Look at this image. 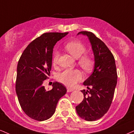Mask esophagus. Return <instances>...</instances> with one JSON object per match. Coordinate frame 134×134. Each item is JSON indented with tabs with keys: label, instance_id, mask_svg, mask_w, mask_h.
<instances>
[{
	"label": "esophagus",
	"instance_id": "1",
	"mask_svg": "<svg viewBox=\"0 0 134 134\" xmlns=\"http://www.w3.org/2000/svg\"><path fill=\"white\" fill-rule=\"evenodd\" d=\"M67 92H70L74 91L73 88H69V87H67Z\"/></svg>",
	"mask_w": 134,
	"mask_h": 134
}]
</instances>
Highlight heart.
<instances>
[{"label":"heart","mask_w":134,"mask_h":134,"mask_svg":"<svg viewBox=\"0 0 134 134\" xmlns=\"http://www.w3.org/2000/svg\"><path fill=\"white\" fill-rule=\"evenodd\" d=\"M65 49L74 57L77 59V64L83 70L89 72L92 69L93 60L91 55L85 54L86 47L82 43L77 41L69 42L65 44ZM59 57V52L55 51L52 57V64L54 66L58 64ZM82 79V74L77 69H67L64 70L58 75V80L61 83L70 87L74 86L78 82L80 81Z\"/></svg>","instance_id":"b5f03b06"}]
</instances>
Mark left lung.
I'll return each instance as SVG.
<instances>
[{"instance_id":"8db88e82","label":"left lung","mask_w":134,"mask_h":134,"mask_svg":"<svg viewBox=\"0 0 134 134\" xmlns=\"http://www.w3.org/2000/svg\"><path fill=\"white\" fill-rule=\"evenodd\" d=\"M92 45L95 57L93 73L83 82L88 90L81 91L83 100L75 109L78 115L87 121H94L107 112L112 104L117 82L115 59L104 42L92 32L81 31Z\"/></svg>"}]
</instances>
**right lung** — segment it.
I'll list each match as a JSON object with an SVG mask.
<instances>
[{
    "label": "right lung",
    "mask_w": 134,
    "mask_h": 134,
    "mask_svg": "<svg viewBox=\"0 0 134 134\" xmlns=\"http://www.w3.org/2000/svg\"><path fill=\"white\" fill-rule=\"evenodd\" d=\"M67 34H43L28 45L19 59L16 93L22 109L34 120L43 121L51 118L59 100L67 92L62 83L54 82L52 89L47 91L43 83L50 75L54 47Z\"/></svg>",
    "instance_id": "obj_1"
}]
</instances>
